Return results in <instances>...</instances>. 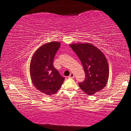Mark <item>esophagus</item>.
Returning a JSON list of instances; mask_svg holds the SVG:
<instances>
[{"label": "esophagus", "instance_id": "obj_1", "mask_svg": "<svg viewBox=\"0 0 131 131\" xmlns=\"http://www.w3.org/2000/svg\"><path fill=\"white\" fill-rule=\"evenodd\" d=\"M68 77H69V78H74V74L73 73H71Z\"/></svg>", "mask_w": 131, "mask_h": 131}]
</instances>
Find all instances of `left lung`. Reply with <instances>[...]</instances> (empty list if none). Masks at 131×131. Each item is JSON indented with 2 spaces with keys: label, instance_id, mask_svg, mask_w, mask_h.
<instances>
[{
  "label": "left lung",
  "instance_id": "left-lung-1",
  "mask_svg": "<svg viewBox=\"0 0 131 131\" xmlns=\"http://www.w3.org/2000/svg\"><path fill=\"white\" fill-rule=\"evenodd\" d=\"M70 47L81 62L85 78L79 83L81 89L90 95L101 91L108 81L109 68L103 52L90 43H73Z\"/></svg>",
  "mask_w": 131,
  "mask_h": 131
}]
</instances>
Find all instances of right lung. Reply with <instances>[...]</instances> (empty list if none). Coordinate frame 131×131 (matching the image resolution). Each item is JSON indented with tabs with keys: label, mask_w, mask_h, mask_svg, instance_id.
Segmentation results:
<instances>
[{
	"label": "right lung",
	"mask_w": 131,
	"mask_h": 131,
	"mask_svg": "<svg viewBox=\"0 0 131 131\" xmlns=\"http://www.w3.org/2000/svg\"><path fill=\"white\" fill-rule=\"evenodd\" d=\"M60 46L59 41L49 42L40 46L33 54L29 65L34 86L49 96L58 91L65 80L53 66V59Z\"/></svg>",
	"instance_id": "obj_1"
}]
</instances>
